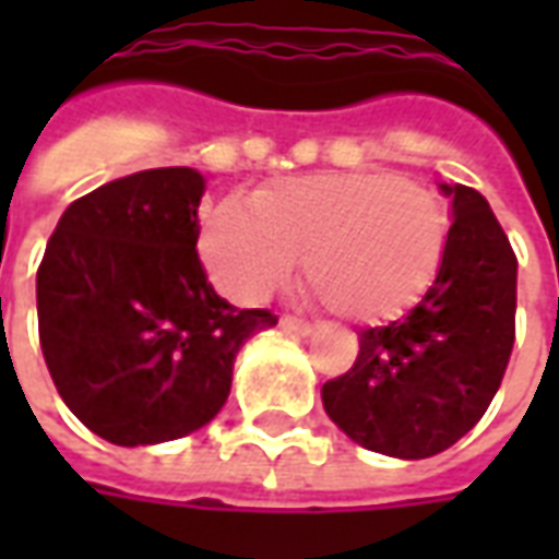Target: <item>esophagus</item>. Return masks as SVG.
Segmentation results:
<instances>
[{"label":"esophagus","instance_id":"1","mask_svg":"<svg viewBox=\"0 0 559 559\" xmlns=\"http://www.w3.org/2000/svg\"><path fill=\"white\" fill-rule=\"evenodd\" d=\"M281 329H287L293 335H311V332H314V326L299 320V317H281Z\"/></svg>","mask_w":559,"mask_h":559}]
</instances>
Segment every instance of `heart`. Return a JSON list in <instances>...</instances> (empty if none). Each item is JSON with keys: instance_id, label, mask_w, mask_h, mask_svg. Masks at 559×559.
Segmentation results:
<instances>
[{"instance_id": "1", "label": "heart", "mask_w": 559, "mask_h": 559, "mask_svg": "<svg viewBox=\"0 0 559 559\" xmlns=\"http://www.w3.org/2000/svg\"><path fill=\"white\" fill-rule=\"evenodd\" d=\"M449 215L421 185L395 173L296 176L257 191L251 206L209 212L200 254L221 290L260 302L302 275L335 314L377 323L419 302L443 266Z\"/></svg>"}]
</instances>
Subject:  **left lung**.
Here are the masks:
<instances>
[{"mask_svg": "<svg viewBox=\"0 0 559 559\" xmlns=\"http://www.w3.org/2000/svg\"><path fill=\"white\" fill-rule=\"evenodd\" d=\"M443 266L411 314L359 332V356L320 389L329 419L371 452L419 461L457 443L500 389L515 344L518 260L488 200L440 182Z\"/></svg>", "mask_w": 559, "mask_h": 559, "instance_id": "obj_1", "label": "left lung"}]
</instances>
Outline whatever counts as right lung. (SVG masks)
<instances>
[{
  "label": "right lung",
  "instance_id": "right-lung-1",
  "mask_svg": "<svg viewBox=\"0 0 559 559\" xmlns=\"http://www.w3.org/2000/svg\"><path fill=\"white\" fill-rule=\"evenodd\" d=\"M203 191L194 167L134 173L74 200L47 242L35 284L44 362L107 443H167L209 425L245 341L278 323L212 290L197 257Z\"/></svg>",
  "mask_w": 559,
  "mask_h": 559
}]
</instances>
